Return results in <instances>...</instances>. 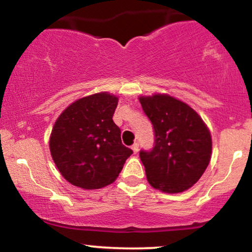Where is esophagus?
<instances>
[{"label":"esophagus","instance_id":"34e87169","mask_svg":"<svg viewBox=\"0 0 252 252\" xmlns=\"http://www.w3.org/2000/svg\"><path fill=\"white\" fill-rule=\"evenodd\" d=\"M138 148H140V144H138L137 142H135V143L132 144V146H131V149H132V152H134L135 154H137V152H138Z\"/></svg>","mask_w":252,"mask_h":252}]
</instances>
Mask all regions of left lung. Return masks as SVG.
<instances>
[{"instance_id": "1", "label": "left lung", "mask_w": 252, "mask_h": 252, "mask_svg": "<svg viewBox=\"0 0 252 252\" xmlns=\"http://www.w3.org/2000/svg\"><path fill=\"white\" fill-rule=\"evenodd\" d=\"M140 103L155 136L153 149L140 152L148 182L166 193L189 189L210 163V130L190 106L168 94L140 97Z\"/></svg>"}]
</instances>
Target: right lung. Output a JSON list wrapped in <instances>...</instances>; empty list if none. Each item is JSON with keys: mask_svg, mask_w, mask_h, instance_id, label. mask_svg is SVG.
Instances as JSON below:
<instances>
[{"mask_svg": "<svg viewBox=\"0 0 252 252\" xmlns=\"http://www.w3.org/2000/svg\"><path fill=\"white\" fill-rule=\"evenodd\" d=\"M118 98L100 92L80 98L54 123L50 150L57 168L70 184L98 189L117 179L132 154L121 141V129L112 121Z\"/></svg>", "mask_w": 252, "mask_h": 252, "instance_id": "add662e5", "label": "right lung"}]
</instances>
